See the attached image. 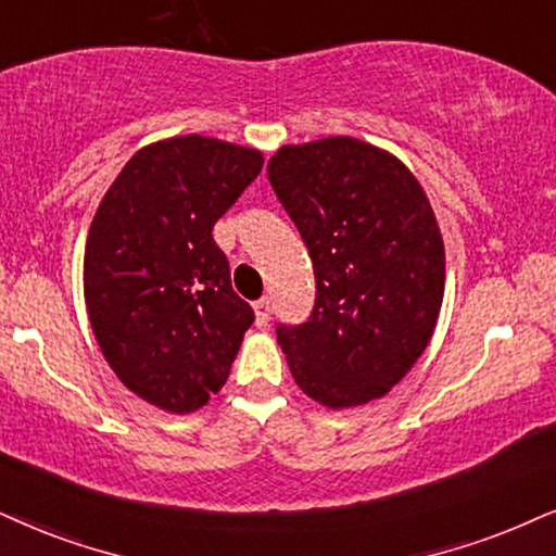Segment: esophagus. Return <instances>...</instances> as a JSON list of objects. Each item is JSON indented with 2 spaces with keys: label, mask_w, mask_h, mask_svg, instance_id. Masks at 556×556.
<instances>
[{
  "label": "esophagus",
  "mask_w": 556,
  "mask_h": 556,
  "mask_svg": "<svg viewBox=\"0 0 556 556\" xmlns=\"http://www.w3.org/2000/svg\"><path fill=\"white\" fill-rule=\"evenodd\" d=\"M254 313H256V326H258V328L269 326V318H271V300H269V298L256 300V302H254Z\"/></svg>",
  "instance_id": "1"
}]
</instances>
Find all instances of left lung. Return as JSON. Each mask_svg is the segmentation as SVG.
<instances>
[{
	"instance_id": "1",
	"label": "left lung",
	"mask_w": 556,
	"mask_h": 556,
	"mask_svg": "<svg viewBox=\"0 0 556 556\" xmlns=\"http://www.w3.org/2000/svg\"><path fill=\"white\" fill-rule=\"evenodd\" d=\"M315 271V307L277 341L315 403L367 405L431 341L446 279L444 238L410 168L359 138L282 146L266 166Z\"/></svg>"
}]
</instances>
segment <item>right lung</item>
<instances>
[{"label": "right lung", "instance_id": "add662e5", "mask_svg": "<svg viewBox=\"0 0 556 556\" xmlns=\"http://www.w3.org/2000/svg\"><path fill=\"white\" fill-rule=\"evenodd\" d=\"M264 166L205 136L143 146L104 192L84 249L91 330L117 379L166 413L226 384L254 311L230 287L213 226Z\"/></svg>", "mask_w": 556, "mask_h": 556}]
</instances>
